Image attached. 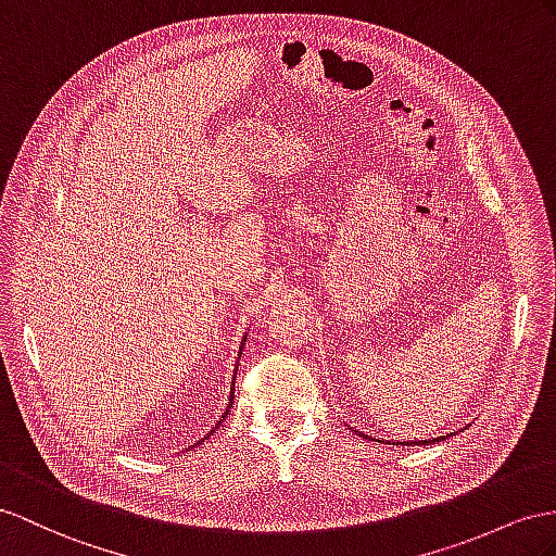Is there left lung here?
Segmentation results:
<instances>
[{"label": "left lung", "instance_id": "obj_1", "mask_svg": "<svg viewBox=\"0 0 556 556\" xmlns=\"http://www.w3.org/2000/svg\"><path fill=\"white\" fill-rule=\"evenodd\" d=\"M446 437H453V432H451V434H446ZM446 437L420 439V441H392V444H396V446H427V444H432V441H441V439H446ZM378 441H380V439H378Z\"/></svg>", "mask_w": 556, "mask_h": 556}]
</instances>
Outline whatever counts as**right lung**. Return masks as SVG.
<instances>
[{
  "label": "right lung",
  "instance_id": "obj_1",
  "mask_svg": "<svg viewBox=\"0 0 556 556\" xmlns=\"http://www.w3.org/2000/svg\"><path fill=\"white\" fill-rule=\"evenodd\" d=\"M244 343H247V336H244ZM244 343H241V348H239V357H241V350H244ZM239 357H237V359H239ZM237 366H239V364H237ZM235 376H237V368H235ZM230 388H235V382H232V386H230ZM232 402H235V392H230V400H227V406H225V414H223V416L218 418L216 427H218V425H220V422L225 420V416H227V414H230V408H232ZM211 432H216V430H211ZM211 432H208V434H211Z\"/></svg>",
  "mask_w": 556,
  "mask_h": 556
}]
</instances>
